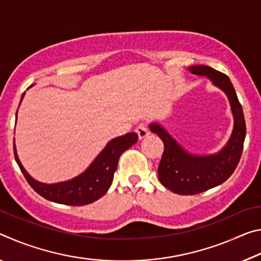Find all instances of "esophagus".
Here are the masks:
<instances>
[{
    "label": "esophagus",
    "mask_w": 261,
    "mask_h": 261,
    "mask_svg": "<svg viewBox=\"0 0 261 261\" xmlns=\"http://www.w3.org/2000/svg\"><path fill=\"white\" fill-rule=\"evenodd\" d=\"M136 132H137V135H138V138L140 140H143V139L146 138V137L149 134L148 130H147V126L145 125V124H143V123H141V124H139L138 126H137Z\"/></svg>",
    "instance_id": "obj_1"
}]
</instances>
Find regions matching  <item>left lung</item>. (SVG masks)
Returning a JSON list of instances; mask_svg holds the SVG:
<instances>
[{
  "label": "left lung",
  "mask_w": 261,
  "mask_h": 261,
  "mask_svg": "<svg viewBox=\"0 0 261 261\" xmlns=\"http://www.w3.org/2000/svg\"><path fill=\"white\" fill-rule=\"evenodd\" d=\"M190 71L206 76L228 96L233 116L230 138L222 149L211 155H196L185 151L165 127L158 123L149 124L152 132L160 137L165 145L158 175L161 184L177 194H198L222 184L230 177L241 160L246 126L242 106L230 79L207 65H193Z\"/></svg>",
  "instance_id": "left-lung-1"
}]
</instances>
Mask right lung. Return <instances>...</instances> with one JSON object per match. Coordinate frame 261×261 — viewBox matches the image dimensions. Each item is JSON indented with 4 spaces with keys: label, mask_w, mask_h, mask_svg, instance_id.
<instances>
[{
    "label": "right lung",
    "mask_w": 261,
    "mask_h": 261,
    "mask_svg": "<svg viewBox=\"0 0 261 261\" xmlns=\"http://www.w3.org/2000/svg\"><path fill=\"white\" fill-rule=\"evenodd\" d=\"M24 94L25 93L21 95L20 102L24 98ZM137 140H138V135L136 132H130V134L110 140L102 149V152L95 158V160L83 174L67 180V182L55 184L41 183L31 177L28 171L24 169V167L21 166L18 155H17L15 143L14 152L16 162L18 163L21 173L35 192L40 194L45 199L57 202V204L83 206L98 200L108 191L112 185L114 173L116 171L120 156L123 152L136 144Z\"/></svg>",
    "instance_id": "add662e5"
}]
</instances>
